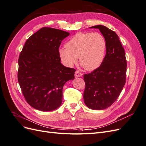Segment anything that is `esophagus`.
I'll return each mask as SVG.
<instances>
[{
	"mask_svg": "<svg viewBox=\"0 0 146 146\" xmlns=\"http://www.w3.org/2000/svg\"><path fill=\"white\" fill-rule=\"evenodd\" d=\"M82 76L83 74L80 72H79L78 70H76V71L75 72V77H82Z\"/></svg>",
	"mask_w": 146,
	"mask_h": 146,
	"instance_id": "esophagus-1",
	"label": "esophagus"
}]
</instances>
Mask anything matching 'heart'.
Wrapping results in <instances>:
<instances>
[{
    "instance_id": "b5f03b06",
    "label": "heart",
    "mask_w": 146,
    "mask_h": 146,
    "mask_svg": "<svg viewBox=\"0 0 146 146\" xmlns=\"http://www.w3.org/2000/svg\"><path fill=\"white\" fill-rule=\"evenodd\" d=\"M66 47L60 48L58 53L63 63L71 67L80 63L87 70L99 68L105 58L107 42L99 33L79 32L66 44Z\"/></svg>"
}]
</instances>
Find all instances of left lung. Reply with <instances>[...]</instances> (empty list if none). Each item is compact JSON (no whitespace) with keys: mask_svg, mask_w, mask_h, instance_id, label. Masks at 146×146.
<instances>
[{"mask_svg":"<svg viewBox=\"0 0 146 146\" xmlns=\"http://www.w3.org/2000/svg\"><path fill=\"white\" fill-rule=\"evenodd\" d=\"M98 29L107 42V52L99 68L84 75L85 104L92 110H104L111 106L120 95L125 83L127 61L125 50L117 34L105 26Z\"/></svg>","mask_w":146,"mask_h":146,"instance_id":"obj_1","label":"left lung"}]
</instances>
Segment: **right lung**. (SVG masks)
Listing matches in <instances>:
<instances>
[{"label": "right lung", "instance_id": "1", "mask_svg": "<svg viewBox=\"0 0 146 146\" xmlns=\"http://www.w3.org/2000/svg\"><path fill=\"white\" fill-rule=\"evenodd\" d=\"M69 33L43 27L32 35L21 52L17 79L27 103L35 109L48 111L62 102L63 88L74 79L76 69L61 63L59 47Z\"/></svg>", "mask_w": 146, "mask_h": 146}]
</instances>
